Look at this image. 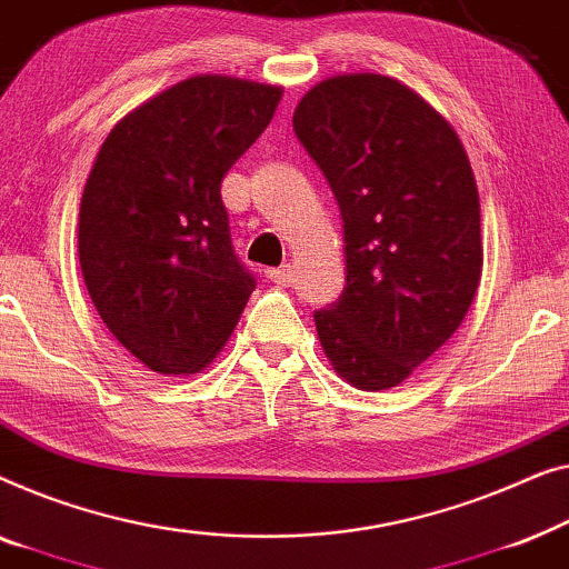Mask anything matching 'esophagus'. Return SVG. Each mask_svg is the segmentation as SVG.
Instances as JSON below:
<instances>
[{
    "instance_id": "1",
    "label": "esophagus",
    "mask_w": 569,
    "mask_h": 569,
    "mask_svg": "<svg viewBox=\"0 0 569 569\" xmlns=\"http://www.w3.org/2000/svg\"><path fill=\"white\" fill-rule=\"evenodd\" d=\"M268 281L276 286H291L296 281V268L291 266V262H286V266H281V268L268 270Z\"/></svg>"
}]
</instances>
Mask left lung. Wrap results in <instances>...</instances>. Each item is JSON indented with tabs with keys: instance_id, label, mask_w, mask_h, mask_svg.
<instances>
[{
	"instance_id": "8db88e82",
	"label": "left lung",
	"mask_w": 569,
	"mask_h": 569,
	"mask_svg": "<svg viewBox=\"0 0 569 569\" xmlns=\"http://www.w3.org/2000/svg\"><path fill=\"white\" fill-rule=\"evenodd\" d=\"M293 131L346 229V288L315 315L319 342L350 387L391 389L459 330L475 301L482 234L469 157L418 92L368 71L311 87Z\"/></svg>"
}]
</instances>
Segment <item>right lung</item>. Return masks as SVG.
<instances>
[{
    "mask_svg": "<svg viewBox=\"0 0 569 569\" xmlns=\"http://www.w3.org/2000/svg\"><path fill=\"white\" fill-rule=\"evenodd\" d=\"M281 94L198 74L141 102L102 141L79 206V266L102 322L149 371H203L254 291L231 247L221 180Z\"/></svg>",
    "mask_w": 569,
    "mask_h": 569,
    "instance_id": "right-lung-1",
    "label": "right lung"
}]
</instances>
